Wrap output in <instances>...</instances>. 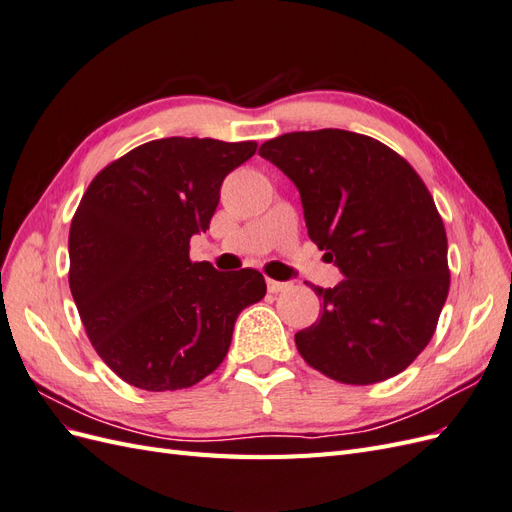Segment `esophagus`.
Instances as JSON below:
<instances>
[{"mask_svg":"<svg viewBox=\"0 0 512 512\" xmlns=\"http://www.w3.org/2000/svg\"><path fill=\"white\" fill-rule=\"evenodd\" d=\"M267 288H269V292L277 294V292H284V290H288V288H290V284H286V282H275V280H267Z\"/></svg>","mask_w":512,"mask_h":512,"instance_id":"34e87169","label":"esophagus"}]
</instances>
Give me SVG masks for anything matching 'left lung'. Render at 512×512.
Masks as SVG:
<instances>
[{
  "mask_svg": "<svg viewBox=\"0 0 512 512\" xmlns=\"http://www.w3.org/2000/svg\"><path fill=\"white\" fill-rule=\"evenodd\" d=\"M258 153L297 185L307 235L344 273L314 286L320 320L294 335L307 365L344 384H374L425 350L451 286L436 203L386 145L348 130L290 132Z\"/></svg>",
  "mask_w": 512,
  "mask_h": 512,
  "instance_id": "obj_1",
  "label": "left lung"
}]
</instances>
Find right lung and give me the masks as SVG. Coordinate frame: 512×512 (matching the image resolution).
<instances>
[{
  "label": "right lung",
  "instance_id": "add662e5",
  "mask_svg": "<svg viewBox=\"0 0 512 512\" xmlns=\"http://www.w3.org/2000/svg\"><path fill=\"white\" fill-rule=\"evenodd\" d=\"M254 141L170 136L104 166L76 209L70 290L91 346L143 391L188 389L220 367L235 320L265 297L262 273L190 260L224 177Z\"/></svg>",
  "mask_w": 512,
  "mask_h": 512
}]
</instances>
